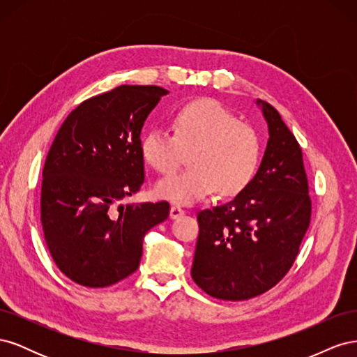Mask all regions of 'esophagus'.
<instances>
[{
    "mask_svg": "<svg viewBox=\"0 0 357 357\" xmlns=\"http://www.w3.org/2000/svg\"><path fill=\"white\" fill-rule=\"evenodd\" d=\"M183 214H185V210L178 207V205H172L171 210H169V218L171 219H178L180 215H183Z\"/></svg>",
    "mask_w": 357,
    "mask_h": 357,
    "instance_id": "esophagus-1",
    "label": "esophagus"
}]
</instances>
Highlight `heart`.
Instances as JSON below:
<instances>
[{
	"label": "heart",
	"mask_w": 357,
	"mask_h": 357,
	"mask_svg": "<svg viewBox=\"0 0 357 357\" xmlns=\"http://www.w3.org/2000/svg\"><path fill=\"white\" fill-rule=\"evenodd\" d=\"M171 134L162 128L147 131L142 155L162 174L174 171L189 152L190 168L160 178L155 195L190 205L219 192L234 197L248 186L261 159V142L255 128L210 98L183 104L172 116Z\"/></svg>",
	"instance_id": "obj_1"
}]
</instances>
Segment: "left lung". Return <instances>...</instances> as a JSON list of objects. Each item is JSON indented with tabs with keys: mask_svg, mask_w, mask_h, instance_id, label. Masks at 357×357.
<instances>
[{
	"mask_svg": "<svg viewBox=\"0 0 357 357\" xmlns=\"http://www.w3.org/2000/svg\"><path fill=\"white\" fill-rule=\"evenodd\" d=\"M268 144L256 176L232 201L198 213L192 278L207 295L244 301L274 287L294 265L310 226L302 150L282 116L257 100Z\"/></svg>",
	"mask_w": 357,
	"mask_h": 357,
	"instance_id": "1",
	"label": "left lung"
}]
</instances>
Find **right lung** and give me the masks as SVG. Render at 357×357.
I'll use <instances>...</instances> for the list:
<instances>
[{"instance_id":"obj_1","label":"right lung","mask_w":357,"mask_h":357,"mask_svg":"<svg viewBox=\"0 0 357 357\" xmlns=\"http://www.w3.org/2000/svg\"><path fill=\"white\" fill-rule=\"evenodd\" d=\"M167 93L122 84L92 96L53 139L43 168L41 225L53 261L74 283L107 287L135 273L144 235L168 219L167 201L113 208L144 183L139 134Z\"/></svg>"}]
</instances>
